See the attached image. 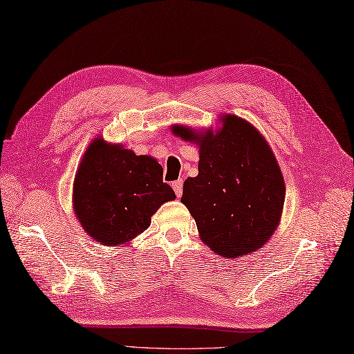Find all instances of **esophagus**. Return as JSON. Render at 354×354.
Instances as JSON below:
<instances>
[{"mask_svg":"<svg viewBox=\"0 0 354 354\" xmlns=\"http://www.w3.org/2000/svg\"><path fill=\"white\" fill-rule=\"evenodd\" d=\"M171 187H174V189H175V193H176V196L178 197H180V194H183V187H184V180L183 179H178V180H175L174 184H171Z\"/></svg>","mask_w":354,"mask_h":354,"instance_id":"obj_1","label":"esophagus"}]
</instances>
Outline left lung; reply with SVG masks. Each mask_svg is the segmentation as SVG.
I'll return each mask as SVG.
<instances>
[{"mask_svg":"<svg viewBox=\"0 0 354 354\" xmlns=\"http://www.w3.org/2000/svg\"><path fill=\"white\" fill-rule=\"evenodd\" d=\"M215 133L184 125L171 131L198 145V175L187 178L180 197L201 239L215 254L234 259L263 247L278 227L286 185L277 158L254 127L224 115Z\"/></svg>","mask_w":354,"mask_h":354,"instance_id":"1","label":"left lung"}]
</instances>
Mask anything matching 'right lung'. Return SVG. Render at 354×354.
<instances>
[{
    "label": "right lung",
    "instance_id": "obj_1",
    "mask_svg": "<svg viewBox=\"0 0 354 354\" xmlns=\"http://www.w3.org/2000/svg\"><path fill=\"white\" fill-rule=\"evenodd\" d=\"M176 198L162 183V167L149 156L97 138L80 161L73 183V207L91 238L122 245L151 224L158 207Z\"/></svg>",
    "mask_w": 354,
    "mask_h": 354
}]
</instances>
